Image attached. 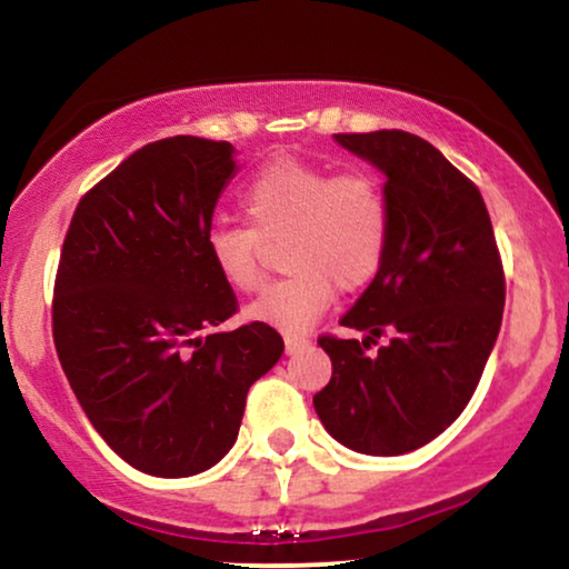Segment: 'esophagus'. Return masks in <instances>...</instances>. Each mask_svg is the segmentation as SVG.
<instances>
[{"label":"esophagus","mask_w":569,"mask_h":569,"mask_svg":"<svg viewBox=\"0 0 569 569\" xmlns=\"http://www.w3.org/2000/svg\"><path fill=\"white\" fill-rule=\"evenodd\" d=\"M305 348H310V337H305V335H289V337H286V352H289V356H293V352H299Z\"/></svg>","instance_id":"esophagus-1"}]
</instances>
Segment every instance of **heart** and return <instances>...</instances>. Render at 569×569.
Masks as SVG:
<instances>
[{
  "label": "heart",
  "mask_w": 569,
  "mask_h": 569,
  "mask_svg": "<svg viewBox=\"0 0 569 569\" xmlns=\"http://www.w3.org/2000/svg\"><path fill=\"white\" fill-rule=\"evenodd\" d=\"M248 219L259 234L289 230L286 267L248 305L251 321L280 331H307L329 310L339 289H361L380 270L388 251L390 217L380 184L367 173H339L291 158L272 160L243 189ZM208 259L227 286H259V238L251 227L217 224L206 238Z\"/></svg>",
  "instance_id": "obj_1"
}]
</instances>
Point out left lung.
<instances>
[{"label": "left lung", "instance_id": "left-lung-1", "mask_svg": "<svg viewBox=\"0 0 569 569\" xmlns=\"http://www.w3.org/2000/svg\"><path fill=\"white\" fill-rule=\"evenodd\" d=\"M335 141L385 176L388 251L342 326L321 337L331 380L312 398L331 439L361 455L415 452L471 401L498 339L506 280L479 189L436 147L403 130ZM382 333L389 345L366 348Z\"/></svg>", "mask_w": 569, "mask_h": 569}]
</instances>
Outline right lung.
I'll return each instance as SVG.
<instances>
[{
    "label": "right lung",
    "instance_id": "right-lung-1",
    "mask_svg": "<svg viewBox=\"0 0 569 569\" xmlns=\"http://www.w3.org/2000/svg\"><path fill=\"white\" fill-rule=\"evenodd\" d=\"M234 147L147 143L77 206L53 299V339L77 401L122 460L162 479L232 449L248 388L283 356L272 326L219 331L234 293L208 259Z\"/></svg>",
    "mask_w": 569,
    "mask_h": 569
}]
</instances>
